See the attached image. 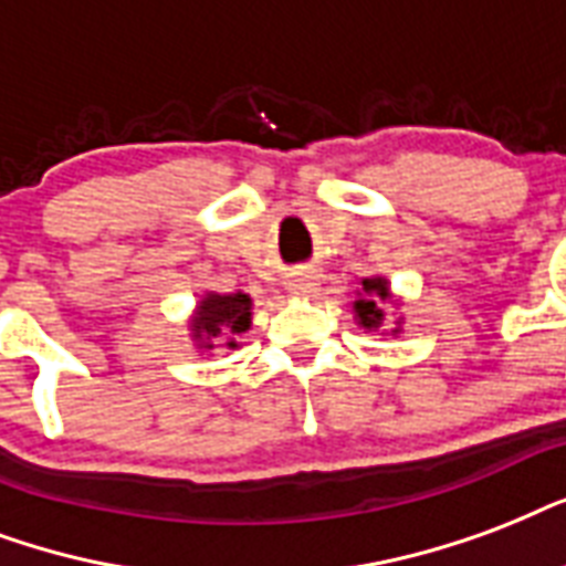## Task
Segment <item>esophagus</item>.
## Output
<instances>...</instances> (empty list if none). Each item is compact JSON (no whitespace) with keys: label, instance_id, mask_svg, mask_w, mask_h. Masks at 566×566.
<instances>
[{"label":"esophagus","instance_id":"34e87169","mask_svg":"<svg viewBox=\"0 0 566 566\" xmlns=\"http://www.w3.org/2000/svg\"><path fill=\"white\" fill-rule=\"evenodd\" d=\"M289 292L292 295H313V292H318V271L310 269V265H301L292 274V280H289Z\"/></svg>","mask_w":566,"mask_h":566}]
</instances>
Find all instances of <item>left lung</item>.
I'll list each match as a JSON object with an SVG mask.
<instances>
[{
    "label": "left lung",
    "mask_w": 566,
    "mask_h": 566,
    "mask_svg": "<svg viewBox=\"0 0 566 566\" xmlns=\"http://www.w3.org/2000/svg\"><path fill=\"white\" fill-rule=\"evenodd\" d=\"M363 289H366V301H357V315H360V322L366 324V327H375V324H380V310H378V297L384 301L387 297V283L384 280H363Z\"/></svg>",
    "instance_id": "8db88e82"
}]
</instances>
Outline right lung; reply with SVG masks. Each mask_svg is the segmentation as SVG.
<instances>
[{"mask_svg":"<svg viewBox=\"0 0 566 566\" xmlns=\"http://www.w3.org/2000/svg\"><path fill=\"white\" fill-rule=\"evenodd\" d=\"M251 324V297L248 295H209L197 310L195 333L200 339H212L221 333H242Z\"/></svg>","mask_w":566,"mask_h":566,"instance_id":"obj_1","label":"right lung"}]
</instances>
